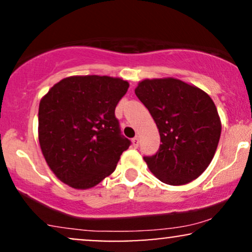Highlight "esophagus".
Masks as SVG:
<instances>
[{
	"instance_id": "obj_1",
	"label": "esophagus",
	"mask_w": 252,
	"mask_h": 252,
	"mask_svg": "<svg viewBox=\"0 0 252 252\" xmlns=\"http://www.w3.org/2000/svg\"><path fill=\"white\" fill-rule=\"evenodd\" d=\"M138 143H140V138H138V136H135V137L132 138V146L137 147Z\"/></svg>"
}]
</instances>
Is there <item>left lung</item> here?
<instances>
[{
  "label": "left lung",
  "mask_w": 252,
  "mask_h": 252,
  "mask_svg": "<svg viewBox=\"0 0 252 252\" xmlns=\"http://www.w3.org/2000/svg\"><path fill=\"white\" fill-rule=\"evenodd\" d=\"M135 94L154 118L162 142L154 155L143 158L150 172L173 186L198 178L212 161L221 132L211 97L174 78L142 80Z\"/></svg>",
  "instance_id": "8db88e82"
}]
</instances>
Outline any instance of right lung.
<instances>
[{
    "mask_svg": "<svg viewBox=\"0 0 252 252\" xmlns=\"http://www.w3.org/2000/svg\"><path fill=\"white\" fill-rule=\"evenodd\" d=\"M128 88L120 78L68 77L41 99L40 147L50 168L68 186H96L116 169L131 144L115 116Z\"/></svg>",
    "mask_w": 252,
    "mask_h": 252,
    "instance_id": "obj_1",
    "label": "right lung"
}]
</instances>
